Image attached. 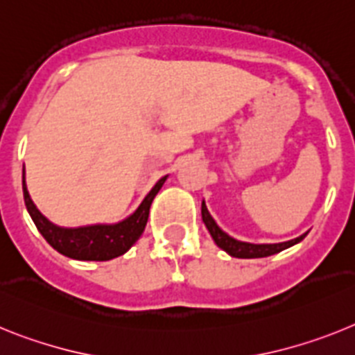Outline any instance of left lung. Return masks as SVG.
<instances>
[{"instance_id": "obj_1", "label": "left lung", "mask_w": 355, "mask_h": 355, "mask_svg": "<svg viewBox=\"0 0 355 355\" xmlns=\"http://www.w3.org/2000/svg\"><path fill=\"white\" fill-rule=\"evenodd\" d=\"M202 220L207 227V230L211 232L212 239L218 246H220L221 250H225L232 257H239V259H257V257H268V255L279 254V252L286 250L289 246L297 245L298 241H302L307 234L304 236L297 237V239H291V241L286 243H275V245H252V243H243L237 241L234 237H230L229 234L223 232V230L216 225V221L212 220V216L209 214L207 207H205V202H202Z\"/></svg>"}]
</instances>
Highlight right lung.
<instances>
[{
  "label": "right lung",
  "mask_w": 355,
  "mask_h": 355,
  "mask_svg": "<svg viewBox=\"0 0 355 355\" xmlns=\"http://www.w3.org/2000/svg\"><path fill=\"white\" fill-rule=\"evenodd\" d=\"M166 182V177L157 182L153 189L146 195L137 211L126 220L116 225H91V227H78V229H62L51 221H48L41 212L37 211L32 198L28 195L23 177V195L26 209L32 216L37 230L42 234L46 241L53 246L58 254L78 261H110L114 257L125 254L132 245L141 237L146 227L150 205L153 198Z\"/></svg>",
  "instance_id": "obj_1"
}]
</instances>
